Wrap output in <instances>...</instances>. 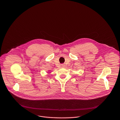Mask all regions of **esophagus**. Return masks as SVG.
I'll return each mask as SVG.
<instances>
[{
  "label": "esophagus",
  "mask_w": 120,
  "mask_h": 120,
  "mask_svg": "<svg viewBox=\"0 0 120 120\" xmlns=\"http://www.w3.org/2000/svg\"><path fill=\"white\" fill-rule=\"evenodd\" d=\"M62 67H64V64H62Z\"/></svg>",
  "instance_id": "34e87169"
}]
</instances>
